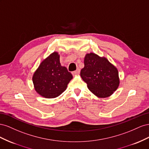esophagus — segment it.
Masks as SVG:
<instances>
[{
	"label": "esophagus",
	"mask_w": 149,
	"mask_h": 149,
	"mask_svg": "<svg viewBox=\"0 0 149 149\" xmlns=\"http://www.w3.org/2000/svg\"><path fill=\"white\" fill-rule=\"evenodd\" d=\"M79 73H80V69H77V70L72 72V74H73L74 75H77V74H79Z\"/></svg>",
	"instance_id": "esophagus-1"
}]
</instances>
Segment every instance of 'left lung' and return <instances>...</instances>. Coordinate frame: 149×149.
Returning <instances> with one entry per match:
<instances>
[{"label":"left lung","instance_id":"8db88e82","mask_svg":"<svg viewBox=\"0 0 149 149\" xmlns=\"http://www.w3.org/2000/svg\"><path fill=\"white\" fill-rule=\"evenodd\" d=\"M80 76L93 94L100 98L111 95L119 86L117 68L107 58L95 54H87Z\"/></svg>","mask_w":149,"mask_h":149}]
</instances>
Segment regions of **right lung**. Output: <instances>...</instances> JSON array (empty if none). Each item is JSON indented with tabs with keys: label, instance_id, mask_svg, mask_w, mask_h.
Instances as JSON below:
<instances>
[{
	"label": "right lung",
	"instance_id": "right-lung-1",
	"mask_svg": "<svg viewBox=\"0 0 149 149\" xmlns=\"http://www.w3.org/2000/svg\"><path fill=\"white\" fill-rule=\"evenodd\" d=\"M72 75L60 63V56L54 52L41 62L33 74L35 90L45 98L52 99L64 92Z\"/></svg>",
	"mask_w": 149,
	"mask_h": 149
}]
</instances>
